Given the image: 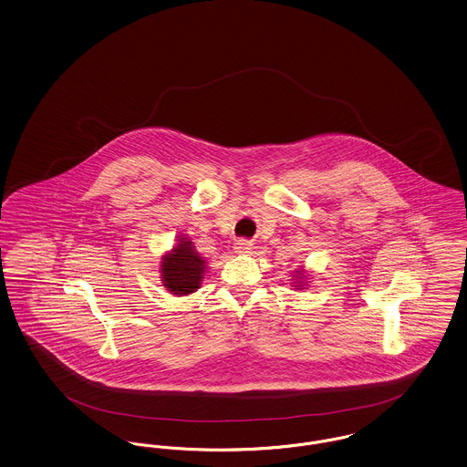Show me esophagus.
<instances>
[{
  "label": "esophagus",
  "mask_w": 467,
  "mask_h": 467,
  "mask_svg": "<svg viewBox=\"0 0 467 467\" xmlns=\"http://www.w3.org/2000/svg\"><path fill=\"white\" fill-rule=\"evenodd\" d=\"M252 246H254V244H250L248 240H238V242L234 244L236 252H242V254H248V252L252 250Z\"/></svg>",
  "instance_id": "obj_1"
}]
</instances>
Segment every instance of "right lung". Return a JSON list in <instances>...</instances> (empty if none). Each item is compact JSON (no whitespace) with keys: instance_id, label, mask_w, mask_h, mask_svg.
Masks as SVG:
<instances>
[{"instance_id":"right-lung-1","label":"right lung","mask_w":467,"mask_h":467,"mask_svg":"<svg viewBox=\"0 0 467 467\" xmlns=\"http://www.w3.org/2000/svg\"><path fill=\"white\" fill-rule=\"evenodd\" d=\"M204 265V259L192 248V242L182 238L171 254L162 259L161 273L164 287L177 296L200 289Z\"/></svg>"}]
</instances>
